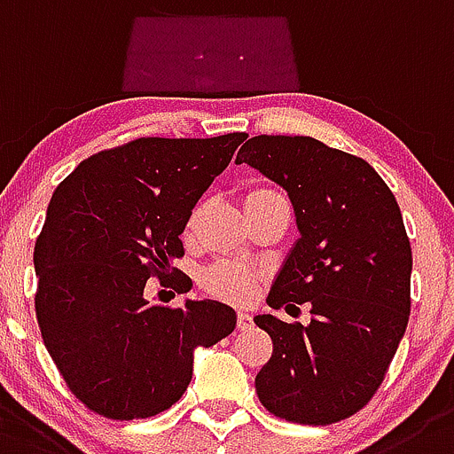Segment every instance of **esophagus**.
<instances>
[{
    "label": "esophagus",
    "instance_id": "esophagus-1",
    "mask_svg": "<svg viewBox=\"0 0 454 454\" xmlns=\"http://www.w3.org/2000/svg\"><path fill=\"white\" fill-rule=\"evenodd\" d=\"M253 325V317L248 312H237V328L239 330H247V328H251Z\"/></svg>",
    "mask_w": 454,
    "mask_h": 454
}]
</instances>
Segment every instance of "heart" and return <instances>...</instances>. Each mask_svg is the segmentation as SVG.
I'll return each instance as SVG.
<instances>
[{
	"label": "heart",
	"mask_w": 454,
	"mask_h": 454,
	"mask_svg": "<svg viewBox=\"0 0 454 454\" xmlns=\"http://www.w3.org/2000/svg\"><path fill=\"white\" fill-rule=\"evenodd\" d=\"M280 197L276 190L271 187H255L247 194V206L253 203L269 201V199ZM199 219H201V207H194L185 223V235L192 237L199 226ZM255 273L251 269L242 267L237 262H217L215 267L207 269L203 273V285H206L207 292H212L215 296L226 298V301H247L255 292Z\"/></svg>",
	"instance_id": "obj_1"
}]
</instances>
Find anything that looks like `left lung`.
I'll use <instances>...</instances> for the list:
<instances>
[{
    "label": "left lung",
    "instance_id": "left-lung-1",
    "mask_svg": "<svg viewBox=\"0 0 454 454\" xmlns=\"http://www.w3.org/2000/svg\"><path fill=\"white\" fill-rule=\"evenodd\" d=\"M287 192L298 239L267 303H309L308 325L253 321L273 353L255 375L271 414L330 426L373 398L410 321L411 247L395 197L366 160L303 136H255L237 153Z\"/></svg>",
    "mask_w": 454,
    "mask_h": 454
}]
</instances>
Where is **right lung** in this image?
<instances>
[{"instance_id": "add662e5", "label": "right lung", "mask_w": 454, "mask_h": 454, "mask_svg": "<svg viewBox=\"0 0 454 454\" xmlns=\"http://www.w3.org/2000/svg\"><path fill=\"white\" fill-rule=\"evenodd\" d=\"M244 137H140L90 156L56 187L34 251L35 314L63 380L97 414L169 410L190 385L194 350L235 330L231 305H153L146 280L165 285L192 210Z\"/></svg>"}]
</instances>
